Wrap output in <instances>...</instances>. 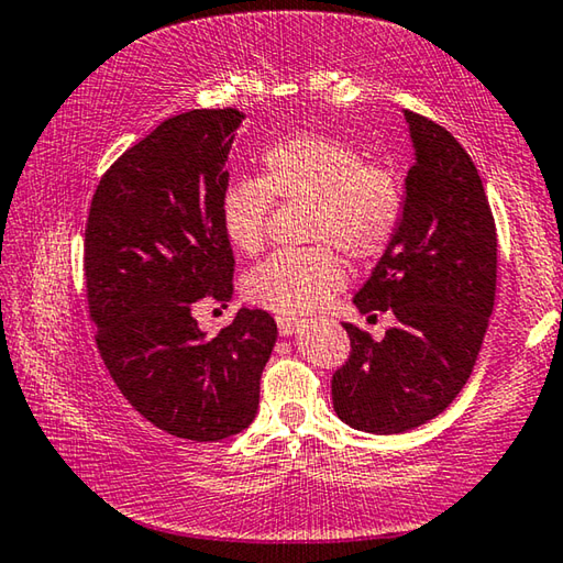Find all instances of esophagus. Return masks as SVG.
I'll return each mask as SVG.
<instances>
[{
	"instance_id": "34e87169",
	"label": "esophagus",
	"mask_w": 563,
	"mask_h": 563,
	"mask_svg": "<svg viewBox=\"0 0 563 563\" xmlns=\"http://www.w3.org/2000/svg\"><path fill=\"white\" fill-rule=\"evenodd\" d=\"M275 322H278V332L283 336H290L302 324L300 320H295V317H288V314H278V317H275Z\"/></svg>"
}]
</instances>
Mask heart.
Here are the masks:
<instances>
[{"mask_svg": "<svg viewBox=\"0 0 563 563\" xmlns=\"http://www.w3.org/2000/svg\"><path fill=\"white\" fill-rule=\"evenodd\" d=\"M273 199L308 203V249L278 251L246 275V292L263 308L298 314L324 305L342 288L340 253L356 263L382 258L404 219L396 172L366 162L362 150L336 137L298 132L261 152V177H241L221 191L219 221L231 249L261 251Z\"/></svg>", "mask_w": 563, "mask_h": 563, "instance_id": "1", "label": "heart"}]
</instances>
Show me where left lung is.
I'll return each instance as SVG.
<instances>
[{
  "instance_id": "1",
  "label": "left lung",
  "mask_w": 563,
  "mask_h": 563,
  "mask_svg": "<svg viewBox=\"0 0 563 563\" xmlns=\"http://www.w3.org/2000/svg\"><path fill=\"white\" fill-rule=\"evenodd\" d=\"M416 159L404 219L360 312L391 310L382 342L344 322L350 360L332 376L336 416L356 431L404 433L431 421L473 374L497 290V231L483 179L463 145L438 122L404 110ZM376 317V314H374Z\"/></svg>"
}]
</instances>
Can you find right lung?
I'll list each match as a JSON object with an SVG mask.
<instances>
[{
  "instance_id": "obj_1",
  "label": "right lung",
  "mask_w": 563,
  "mask_h": 563,
  "mask_svg": "<svg viewBox=\"0 0 563 563\" xmlns=\"http://www.w3.org/2000/svg\"><path fill=\"white\" fill-rule=\"evenodd\" d=\"M243 118L223 108L162 122L100 177L86 223L88 312L112 382L152 426L197 443L251 426L278 336L265 310L241 308L217 336L194 317L233 295L219 201Z\"/></svg>"
}]
</instances>
